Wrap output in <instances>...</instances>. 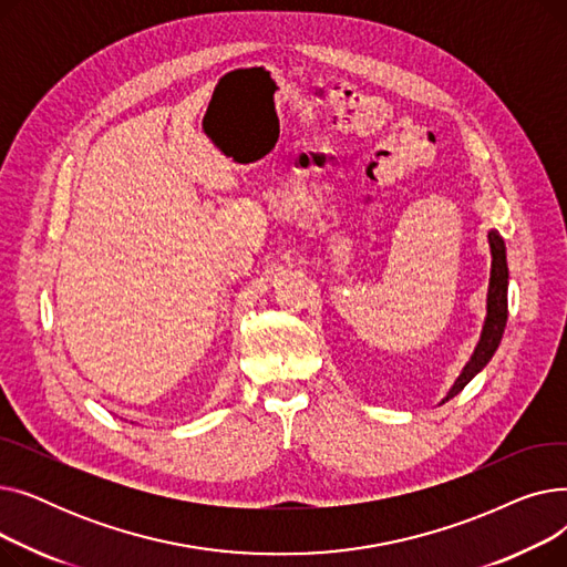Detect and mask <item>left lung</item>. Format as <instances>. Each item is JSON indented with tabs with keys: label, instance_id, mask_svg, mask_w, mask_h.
Instances as JSON below:
<instances>
[{
	"label": "left lung",
	"instance_id": "left-lung-1",
	"mask_svg": "<svg viewBox=\"0 0 567 567\" xmlns=\"http://www.w3.org/2000/svg\"><path fill=\"white\" fill-rule=\"evenodd\" d=\"M487 241L492 252V268H489L487 306H485V321L481 329V338L475 342L468 361L464 363L455 383L451 385L449 393H445V398L439 404L453 400L475 374L485 370V365L492 361V355L501 344L505 321H508V257H505V244L496 229L487 234Z\"/></svg>",
	"mask_w": 567,
	"mask_h": 567
}]
</instances>
